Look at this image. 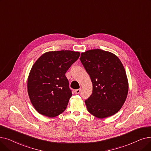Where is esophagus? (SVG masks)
<instances>
[{
	"instance_id": "34e87169",
	"label": "esophagus",
	"mask_w": 151,
	"mask_h": 151,
	"mask_svg": "<svg viewBox=\"0 0 151 151\" xmlns=\"http://www.w3.org/2000/svg\"><path fill=\"white\" fill-rule=\"evenodd\" d=\"M80 92H81V89H76L75 91V93L76 94H78L80 93Z\"/></svg>"
}]
</instances>
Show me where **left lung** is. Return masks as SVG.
Here are the masks:
<instances>
[{
    "mask_svg": "<svg viewBox=\"0 0 151 151\" xmlns=\"http://www.w3.org/2000/svg\"><path fill=\"white\" fill-rule=\"evenodd\" d=\"M80 60L93 83V93L85 104L99 119L117 113L127 99L128 82L125 70L115 54L101 49L83 52Z\"/></svg>",
    "mask_w": 151,
    "mask_h": 151,
    "instance_id": "left-lung-1",
    "label": "left lung"
}]
</instances>
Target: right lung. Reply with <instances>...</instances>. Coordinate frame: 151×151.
Listing matches in <instances>:
<instances>
[{"label":"right lung","instance_id":"obj_1","mask_svg":"<svg viewBox=\"0 0 151 151\" xmlns=\"http://www.w3.org/2000/svg\"><path fill=\"white\" fill-rule=\"evenodd\" d=\"M80 55L79 52L71 50L47 52L32 65L28 93L37 112L55 117L66 109L72 93L65 73Z\"/></svg>","mask_w":151,"mask_h":151}]
</instances>
